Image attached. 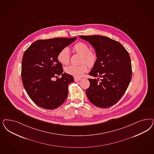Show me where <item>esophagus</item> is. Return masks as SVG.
<instances>
[{"label": "esophagus", "mask_w": 154, "mask_h": 154, "mask_svg": "<svg viewBox=\"0 0 154 154\" xmlns=\"http://www.w3.org/2000/svg\"><path fill=\"white\" fill-rule=\"evenodd\" d=\"M74 80L75 82H78V81H79L81 80V78H74Z\"/></svg>", "instance_id": "obj_1"}]
</instances>
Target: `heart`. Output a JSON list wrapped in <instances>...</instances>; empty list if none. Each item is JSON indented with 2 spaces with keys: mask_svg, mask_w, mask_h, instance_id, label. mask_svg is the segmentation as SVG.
Masks as SVG:
<instances>
[{
  "mask_svg": "<svg viewBox=\"0 0 154 154\" xmlns=\"http://www.w3.org/2000/svg\"><path fill=\"white\" fill-rule=\"evenodd\" d=\"M73 49L75 52L82 55V62H86L90 66H93L97 60L96 54L91 51H89V46L86 44L79 42L75 44L73 46ZM69 50L65 48L62 50L58 55V60L63 65H67L69 63ZM88 70V65L83 63L79 65H71L67 66L65 71L69 75H71L76 78L81 77Z\"/></svg>",
  "mask_w": 154,
  "mask_h": 154,
  "instance_id": "obj_1",
  "label": "heart"
}]
</instances>
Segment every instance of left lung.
Instances as JSON below:
<instances>
[{"mask_svg":"<svg viewBox=\"0 0 154 154\" xmlns=\"http://www.w3.org/2000/svg\"><path fill=\"white\" fill-rule=\"evenodd\" d=\"M79 37L93 46L97 55L89 75L98 78L88 79L90 85L85 91L87 96L97 107L111 106L124 95L131 79L129 53L119 42L108 37L94 35Z\"/></svg>","mask_w":154,"mask_h":154,"instance_id":"obj_1","label":"left lung"}]
</instances>
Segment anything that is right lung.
Listing matches in <instances>:
<instances>
[{
  "instance_id": "add662e5",
  "label": "right lung",
  "mask_w": 154,
  "mask_h": 154,
  "mask_svg": "<svg viewBox=\"0 0 154 154\" xmlns=\"http://www.w3.org/2000/svg\"><path fill=\"white\" fill-rule=\"evenodd\" d=\"M77 37L39 40L26 50L21 63V79L30 98L40 107L57 108L68 96V85L74 81L71 75L62 73L58 60L60 51ZM61 75L60 79L53 80Z\"/></svg>"
}]
</instances>
